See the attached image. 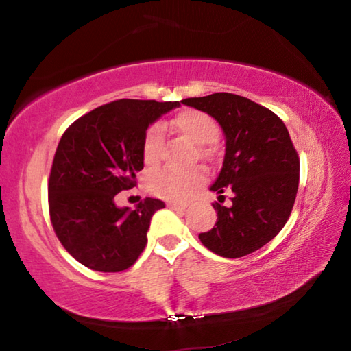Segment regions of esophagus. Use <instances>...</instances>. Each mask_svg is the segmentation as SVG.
I'll return each instance as SVG.
<instances>
[{
  "mask_svg": "<svg viewBox=\"0 0 351 351\" xmlns=\"http://www.w3.org/2000/svg\"><path fill=\"white\" fill-rule=\"evenodd\" d=\"M167 207L173 210H184L187 209V204H181V203H167Z\"/></svg>",
  "mask_w": 351,
  "mask_h": 351,
  "instance_id": "esophagus-1",
  "label": "esophagus"
}]
</instances>
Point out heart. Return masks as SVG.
<instances>
[{"instance_id":"obj_1","label":"heart","mask_w":351,"mask_h":351,"mask_svg":"<svg viewBox=\"0 0 351 351\" xmlns=\"http://www.w3.org/2000/svg\"><path fill=\"white\" fill-rule=\"evenodd\" d=\"M173 127L193 144H209L218 134L215 119L204 111L184 110L173 117ZM164 132L159 123L147 130L142 141V161L148 169L156 167L161 161ZM206 171L201 167L189 170H162L150 178V190L164 199L184 203L193 197L197 189L204 182Z\"/></svg>"}]
</instances>
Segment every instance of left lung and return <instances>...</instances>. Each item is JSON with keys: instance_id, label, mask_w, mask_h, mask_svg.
Returning a JSON list of instances; mask_svg holds the SVG:
<instances>
[{"instance_id": "left-lung-1", "label": "left lung", "mask_w": 351, "mask_h": 351, "mask_svg": "<svg viewBox=\"0 0 351 351\" xmlns=\"http://www.w3.org/2000/svg\"><path fill=\"white\" fill-rule=\"evenodd\" d=\"M217 119L226 136L223 169L210 190L232 191L233 204L213 203L217 223L199 234L213 254L240 258L280 232L299 189L300 161L280 117L251 99L230 93L182 100Z\"/></svg>"}]
</instances>
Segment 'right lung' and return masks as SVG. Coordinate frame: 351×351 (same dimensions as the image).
Here are the masks:
<instances>
[{"instance_id": "right-lung-1", "label": "right lung", "mask_w": 351, "mask_h": 351, "mask_svg": "<svg viewBox=\"0 0 351 351\" xmlns=\"http://www.w3.org/2000/svg\"><path fill=\"white\" fill-rule=\"evenodd\" d=\"M180 102L121 99L97 106L71 123L52 161L47 203L57 239L86 268L121 272L147 246L161 199L145 198L134 210L119 209L114 197L136 186L144 169L147 128Z\"/></svg>"}]
</instances>
